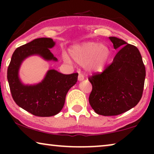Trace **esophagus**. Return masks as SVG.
I'll list each match as a JSON object with an SVG mask.
<instances>
[{
    "label": "esophagus",
    "instance_id": "obj_1",
    "mask_svg": "<svg viewBox=\"0 0 154 154\" xmlns=\"http://www.w3.org/2000/svg\"><path fill=\"white\" fill-rule=\"evenodd\" d=\"M78 79H79V81H83L84 80V75L81 72H79V77H78Z\"/></svg>",
    "mask_w": 154,
    "mask_h": 154
}]
</instances>
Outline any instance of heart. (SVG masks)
Segmentation results:
<instances>
[{
  "mask_svg": "<svg viewBox=\"0 0 154 154\" xmlns=\"http://www.w3.org/2000/svg\"><path fill=\"white\" fill-rule=\"evenodd\" d=\"M69 54L78 64H85L88 71L100 72L108 62L110 50L104 45L96 42H88L73 47L69 50ZM62 58L65 62H71L66 54H63Z\"/></svg>",
  "mask_w": 154,
  "mask_h": 154,
  "instance_id": "obj_1",
  "label": "heart"
}]
</instances>
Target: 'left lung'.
<instances>
[{
    "label": "left lung",
    "instance_id": "left-lung-1",
    "mask_svg": "<svg viewBox=\"0 0 154 154\" xmlns=\"http://www.w3.org/2000/svg\"><path fill=\"white\" fill-rule=\"evenodd\" d=\"M114 49H121L102 72L88 80L92 90L90 106L97 114H121L140 102L144 90L146 69L137 48L116 37H109Z\"/></svg>",
    "mask_w": 154,
    "mask_h": 154
}]
</instances>
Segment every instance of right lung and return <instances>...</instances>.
<instances>
[{
    "instance_id": "1",
    "label": "right lung",
    "mask_w": 154,
    "mask_h": 154,
    "mask_svg": "<svg viewBox=\"0 0 154 154\" xmlns=\"http://www.w3.org/2000/svg\"><path fill=\"white\" fill-rule=\"evenodd\" d=\"M54 45L52 38H41L20 46L12 54L8 68V81L14 101L21 108L36 116L57 114L64 106L66 93L78 80V73L62 74L50 70L43 81L36 85H24L21 83L18 71L22 61L32 54L57 61L49 50Z\"/></svg>"
}]
</instances>
